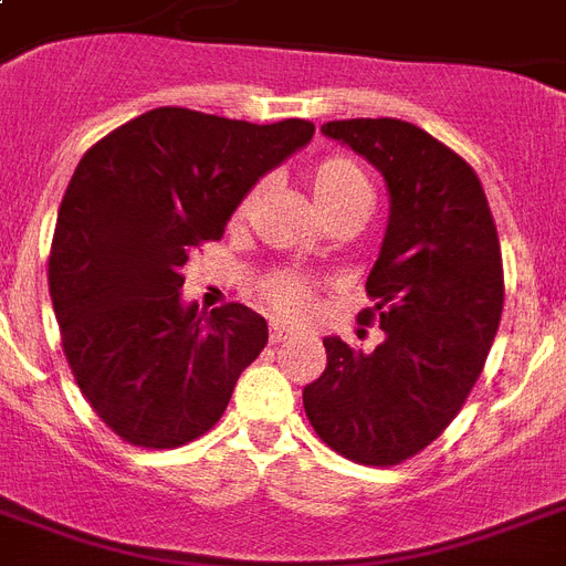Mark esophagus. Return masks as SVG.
Returning <instances> with one entry per match:
<instances>
[{
	"instance_id": "34e87169",
	"label": "esophagus",
	"mask_w": 566,
	"mask_h": 566,
	"mask_svg": "<svg viewBox=\"0 0 566 566\" xmlns=\"http://www.w3.org/2000/svg\"><path fill=\"white\" fill-rule=\"evenodd\" d=\"M287 337H291V328L279 326V323H270V340H273V344H284Z\"/></svg>"
}]
</instances>
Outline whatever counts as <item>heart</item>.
<instances>
[{
	"label": "heart",
	"instance_id": "obj_1",
	"mask_svg": "<svg viewBox=\"0 0 566 566\" xmlns=\"http://www.w3.org/2000/svg\"><path fill=\"white\" fill-rule=\"evenodd\" d=\"M305 181H308L314 205H317V211L323 213L326 222L337 220V217H358L361 220V213L370 205V181H367L358 164L349 161V158H340V155H332V158H323V161L314 164ZM255 196L258 188L243 196V202L238 205V220L247 217ZM261 296L284 319L308 317L311 308H314V287L302 275H270L261 284Z\"/></svg>",
	"mask_w": 566,
	"mask_h": 566
}]
</instances>
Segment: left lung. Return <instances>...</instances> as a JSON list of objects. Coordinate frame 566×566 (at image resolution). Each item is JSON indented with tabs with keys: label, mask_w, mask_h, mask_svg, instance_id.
Returning <instances> with one entry per match:
<instances>
[{
	"label": "left lung",
	"mask_w": 566,
	"mask_h": 566,
	"mask_svg": "<svg viewBox=\"0 0 566 566\" xmlns=\"http://www.w3.org/2000/svg\"><path fill=\"white\" fill-rule=\"evenodd\" d=\"M323 135L385 176V240L367 275L385 340L355 353L326 337V370L302 390L311 426L328 447L370 467L426 449L461 411L500 328L502 252L473 167L402 119H335Z\"/></svg>",
	"instance_id": "obj_1"
}]
</instances>
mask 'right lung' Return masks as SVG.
Segmentation results:
<instances>
[{
    "label": "right lung",
    "instance_id": "obj_1",
    "mask_svg": "<svg viewBox=\"0 0 566 566\" xmlns=\"http://www.w3.org/2000/svg\"><path fill=\"white\" fill-rule=\"evenodd\" d=\"M311 137L308 119L255 126L155 108L75 167L57 208L49 296L75 385L132 447L202 438L266 346V319L247 305L205 314L181 302V266Z\"/></svg>",
    "mask_w": 566,
    "mask_h": 566
}]
</instances>
